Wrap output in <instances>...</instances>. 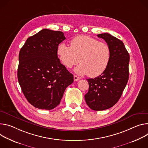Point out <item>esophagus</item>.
I'll use <instances>...</instances> for the list:
<instances>
[{"instance_id": "1", "label": "esophagus", "mask_w": 148, "mask_h": 148, "mask_svg": "<svg viewBox=\"0 0 148 148\" xmlns=\"http://www.w3.org/2000/svg\"><path fill=\"white\" fill-rule=\"evenodd\" d=\"M73 78H74V81H77V80H80V77H78V76H77L76 75H74L73 76Z\"/></svg>"}]
</instances>
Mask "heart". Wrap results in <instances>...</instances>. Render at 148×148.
Returning <instances> with one entry per match:
<instances>
[{"mask_svg":"<svg viewBox=\"0 0 148 148\" xmlns=\"http://www.w3.org/2000/svg\"><path fill=\"white\" fill-rule=\"evenodd\" d=\"M71 46L60 43L57 54L61 63L71 68L79 62L80 63L75 72L80 75L95 77L107 68L111 58V51L108 44L88 36L80 35L71 40Z\"/></svg>","mask_w":148,"mask_h":148,"instance_id":"heart-1","label":"heart"}]
</instances>
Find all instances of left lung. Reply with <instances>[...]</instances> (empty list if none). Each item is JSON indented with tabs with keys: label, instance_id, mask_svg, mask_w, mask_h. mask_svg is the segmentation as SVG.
I'll use <instances>...</instances> for the list:
<instances>
[{
	"label": "left lung",
	"instance_id": "obj_1",
	"mask_svg": "<svg viewBox=\"0 0 148 148\" xmlns=\"http://www.w3.org/2000/svg\"><path fill=\"white\" fill-rule=\"evenodd\" d=\"M97 36L110 47L111 58L103 73L87 79L89 91L85 95V101L91 109L96 111L108 109L119 100L129 79L130 58L122 41L108 33Z\"/></svg>",
	"mask_w": 148,
	"mask_h": 148
}]
</instances>
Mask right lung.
Wrapping results in <instances>:
<instances>
[{"label": "right lung", "mask_w": 148, "mask_h": 148, "mask_svg": "<svg viewBox=\"0 0 148 148\" xmlns=\"http://www.w3.org/2000/svg\"><path fill=\"white\" fill-rule=\"evenodd\" d=\"M65 39L62 32L44 29L29 37L21 49L18 81L27 101L36 108L54 109L73 83V75L57 54L59 44Z\"/></svg>", "instance_id": "add662e5"}]
</instances>
